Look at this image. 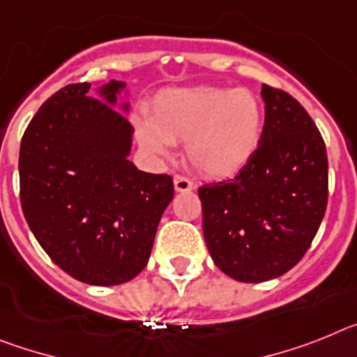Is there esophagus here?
I'll return each mask as SVG.
<instances>
[{"instance_id":"esophagus-1","label":"esophagus","mask_w":357,"mask_h":357,"mask_svg":"<svg viewBox=\"0 0 357 357\" xmlns=\"http://www.w3.org/2000/svg\"><path fill=\"white\" fill-rule=\"evenodd\" d=\"M174 188L176 192H190L194 190V183L183 176H174Z\"/></svg>"}]
</instances>
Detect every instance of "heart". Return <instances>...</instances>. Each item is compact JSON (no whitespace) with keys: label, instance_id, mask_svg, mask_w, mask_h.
Masks as SVG:
<instances>
[{"label":"heart","instance_id":"heart-1","mask_svg":"<svg viewBox=\"0 0 357 357\" xmlns=\"http://www.w3.org/2000/svg\"><path fill=\"white\" fill-rule=\"evenodd\" d=\"M264 111L246 88H194L161 93L149 122H136L138 144L158 160L172 154V145L187 144L190 167L204 178L238 174L259 147Z\"/></svg>","mask_w":357,"mask_h":357}]
</instances>
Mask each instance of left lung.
<instances>
[{
	"label": "left lung",
	"mask_w": 357,
	"mask_h": 357,
	"mask_svg": "<svg viewBox=\"0 0 357 357\" xmlns=\"http://www.w3.org/2000/svg\"><path fill=\"white\" fill-rule=\"evenodd\" d=\"M266 119L252 161L234 179L199 187L210 257L238 282L289 271L311 246L327 208L324 138L300 102L262 84Z\"/></svg>",
	"instance_id": "obj_1"
}]
</instances>
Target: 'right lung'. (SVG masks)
<instances>
[{
	"instance_id": "right-lung-1",
	"label": "right lung",
	"mask_w": 357,
	"mask_h": 357,
	"mask_svg": "<svg viewBox=\"0 0 357 357\" xmlns=\"http://www.w3.org/2000/svg\"><path fill=\"white\" fill-rule=\"evenodd\" d=\"M126 82L54 93L23 135L21 208L37 243L59 268L89 286H119L147 266L160 219L174 197L169 174L129 160Z\"/></svg>"
}]
</instances>
